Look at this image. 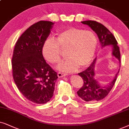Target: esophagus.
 Returning a JSON list of instances; mask_svg holds the SVG:
<instances>
[{
	"label": "esophagus",
	"instance_id": "34e87169",
	"mask_svg": "<svg viewBox=\"0 0 129 129\" xmlns=\"http://www.w3.org/2000/svg\"><path fill=\"white\" fill-rule=\"evenodd\" d=\"M66 74H63V73H58V76L59 78H61V77H65L66 76Z\"/></svg>",
	"mask_w": 129,
	"mask_h": 129
}]
</instances>
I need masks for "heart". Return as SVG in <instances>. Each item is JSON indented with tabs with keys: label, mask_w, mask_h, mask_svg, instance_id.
<instances>
[{
	"label": "heart",
	"mask_w": 129,
	"mask_h": 129,
	"mask_svg": "<svg viewBox=\"0 0 129 129\" xmlns=\"http://www.w3.org/2000/svg\"><path fill=\"white\" fill-rule=\"evenodd\" d=\"M97 43V38L92 31L71 27L58 33L55 41L46 39L42 47V55L47 61L55 64L61 61V50H66L68 58L60 63L58 69L73 72L79 67L84 68L90 64Z\"/></svg>",
	"instance_id": "1"
}]
</instances>
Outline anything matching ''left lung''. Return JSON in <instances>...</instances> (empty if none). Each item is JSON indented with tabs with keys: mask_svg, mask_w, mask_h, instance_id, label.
I'll return each instance as SVG.
<instances>
[{
	"mask_svg": "<svg viewBox=\"0 0 129 129\" xmlns=\"http://www.w3.org/2000/svg\"><path fill=\"white\" fill-rule=\"evenodd\" d=\"M84 25H88L92 30L97 34L100 42L102 48L106 46L112 47V55L120 63V52L119 47L117 45L116 38L114 35L110 32L107 27L102 23L94 20H85L81 22ZM97 58H95L89 67L85 71L78 73V75L83 79L84 84L82 87L77 91V94L82 100L87 102H96L103 99L108 95L116 82L118 73L115 74L113 80L107 86H102L97 80L94 72Z\"/></svg>",
	"mask_w": 129,
	"mask_h": 129,
	"instance_id": "8db88e82",
	"label": "left lung"
}]
</instances>
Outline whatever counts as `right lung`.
<instances>
[{
  "instance_id": "1",
  "label": "right lung",
  "mask_w": 129,
  "mask_h": 129,
  "mask_svg": "<svg viewBox=\"0 0 129 129\" xmlns=\"http://www.w3.org/2000/svg\"><path fill=\"white\" fill-rule=\"evenodd\" d=\"M54 24L41 20L31 25L17 41L13 51V80L22 95L34 103L50 100L58 78L42 55L43 45Z\"/></svg>"
}]
</instances>
